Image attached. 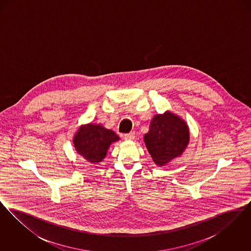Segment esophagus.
<instances>
[{
	"label": "esophagus",
	"instance_id": "1",
	"mask_svg": "<svg viewBox=\"0 0 251 251\" xmlns=\"http://www.w3.org/2000/svg\"><path fill=\"white\" fill-rule=\"evenodd\" d=\"M134 137H135V132L134 131H131L129 133L124 134V138L126 140H132V139H134Z\"/></svg>",
	"mask_w": 251,
	"mask_h": 251
}]
</instances>
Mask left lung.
Listing matches in <instances>:
<instances>
[{
	"mask_svg": "<svg viewBox=\"0 0 251 251\" xmlns=\"http://www.w3.org/2000/svg\"><path fill=\"white\" fill-rule=\"evenodd\" d=\"M144 140L153 161L163 166L185 150L189 141V130L183 120L167 112L152 119Z\"/></svg>",
	"mask_w": 251,
	"mask_h": 251,
	"instance_id": "8db88e82",
	"label": "left lung"
}]
</instances>
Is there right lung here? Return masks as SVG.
<instances>
[{
  "mask_svg": "<svg viewBox=\"0 0 251 251\" xmlns=\"http://www.w3.org/2000/svg\"><path fill=\"white\" fill-rule=\"evenodd\" d=\"M119 139L115 131L100 125L88 124L76 133L73 144L77 152L87 161L99 163L106 155L109 146Z\"/></svg>",
  "mask_w": 251,
  "mask_h": 251,
  "instance_id": "right-lung-1",
  "label": "right lung"
}]
</instances>
